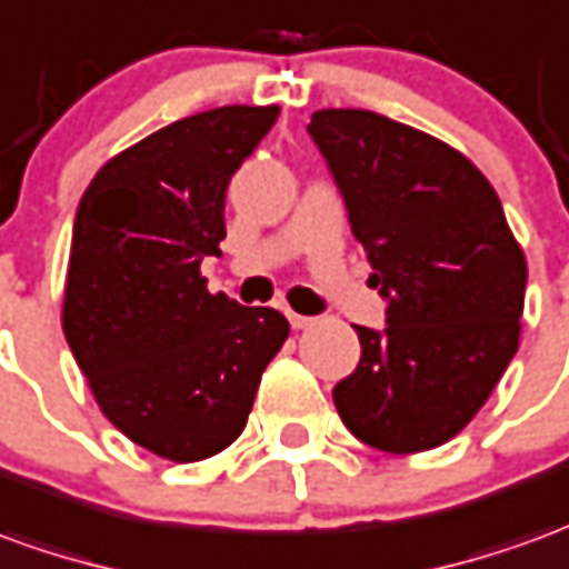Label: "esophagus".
<instances>
[{"mask_svg":"<svg viewBox=\"0 0 569 569\" xmlns=\"http://www.w3.org/2000/svg\"><path fill=\"white\" fill-rule=\"evenodd\" d=\"M289 323H292V329H308V326H313V317H305V313L289 311Z\"/></svg>","mask_w":569,"mask_h":569,"instance_id":"1","label":"esophagus"}]
</instances>
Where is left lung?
<instances>
[{"label": "left lung", "instance_id": "1", "mask_svg": "<svg viewBox=\"0 0 569 569\" xmlns=\"http://www.w3.org/2000/svg\"><path fill=\"white\" fill-rule=\"evenodd\" d=\"M308 132L348 202L388 326H357L360 363L332 391L381 452L435 450L487 403L520 345L527 258L475 162L372 110H317Z\"/></svg>", "mask_w": 569, "mask_h": 569}]
</instances>
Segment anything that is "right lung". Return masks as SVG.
<instances>
[{"label": "right lung", "instance_id": "obj_1", "mask_svg": "<svg viewBox=\"0 0 569 569\" xmlns=\"http://www.w3.org/2000/svg\"><path fill=\"white\" fill-rule=\"evenodd\" d=\"M280 107H216L147 134L82 193L61 326L98 407L169 462L228 450L258 381L289 339L273 308L209 292L200 261L221 256L224 193Z\"/></svg>", "mask_w": 569, "mask_h": 569}]
</instances>
